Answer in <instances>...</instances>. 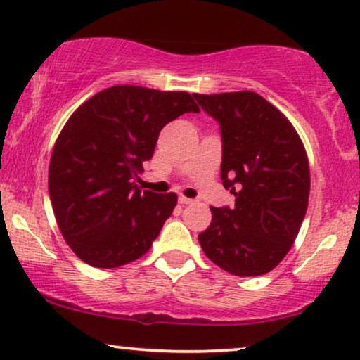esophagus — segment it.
Returning a JSON list of instances; mask_svg holds the SVG:
<instances>
[{
	"label": "esophagus",
	"mask_w": 360,
	"mask_h": 360,
	"mask_svg": "<svg viewBox=\"0 0 360 360\" xmlns=\"http://www.w3.org/2000/svg\"><path fill=\"white\" fill-rule=\"evenodd\" d=\"M179 203H180V205H190L191 200L186 198V196H184V195H180V196H179Z\"/></svg>",
	"instance_id": "1"
}]
</instances>
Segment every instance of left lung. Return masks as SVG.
Here are the masks:
<instances>
[{
    "instance_id": "obj_1",
    "label": "left lung",
    "mask_w": 360,
    "mask_h": 360,
    "mask_svg": "<svg viewBox=\"0 0 360 360\" xmlns=\"http://www.w3.org/2000/svg\"><path fill=\"white\" fill-rule=\"evenodd\" d=\"M219 122L221 180L234 206H211L210 228L198 236L206 257L239 277L277 267L295 243L308 208L309 165L287 117L254 91L196 95Z\"/></svg>"
}]
</instances>
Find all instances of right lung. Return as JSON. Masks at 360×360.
<instances>
[{"label":"right lung","instance_id":"1","mask_svg":"<svg viewBox=\"0 0 360 360\" xmlns=\"http://www.w3.org/2000/svg\"><path fill=\"white\" fill-rule=\"evenodd\" d=\"M200 112L186 91L106 88L70 116L53 146L49 195L60 233L83 262L115 269L144 255L170 218L175 193L134 184L162 127Z\"/></svg>","mask_w":360,"mask_h":360}]
</instances>
